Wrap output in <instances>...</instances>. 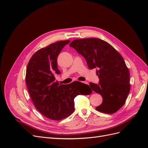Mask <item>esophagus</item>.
I'll use <instances>...</instances> for the list:
<instances>
[{
    "label": "esophagus",
    "instance_id": "34e87169",
    "mask_svg": "<svg viewBox=\"0 0 148 148\" xmlns=\"http://www.w3.org/2000/svg\"><path fill=\"white\" fill-rule=\"evenodd\" d=\"M82 83H84V84H89V83H88V82H82Z\"/></svg>",
    "mask_w": 148,
    "mask_h": 148
}]
</instances>
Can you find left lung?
Wrapping results in <instances>:
<instances>
[{"instance_id": "obj_1", "label": "left lung", "mask_w": 148, "mask_h": 148, "mask_svg": "<svg viewBox=\"0 0 148 148\" xmlns=\"http://www.w3.org/2000/svg\"><path fill=\"white\" fill-rule=\"evenodd\" d=\"M70 47L84 57L89 69H96L99 82L89 83V86L103 100L96 109L106 114L116 112L125 104L130 90V72L122 56L98 38L75 39Z\"/></svg>"}]
</instances>
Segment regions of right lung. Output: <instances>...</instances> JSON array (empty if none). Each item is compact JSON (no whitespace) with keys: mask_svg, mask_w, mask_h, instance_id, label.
<instances>
[{"mask_svg":"<svg viewBox=\"0 0 148 148\" xmlns=\"http://www.w3.org/2000/svg\"><path fill=\"white\" fill-rule=\"evenodd\" d=\"M69 40L60 41L39 49L31 57L26 69V83L36 109L53 120L69 117L75 110L74 99L79 95H90L88 85L79 82L60 84L57 57Z\"/></svg>","mask_w":148,"mask_h":148,"instance_id":"right-lung-1","label":"right lung"}]
</instances>
